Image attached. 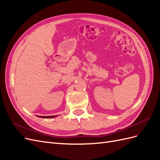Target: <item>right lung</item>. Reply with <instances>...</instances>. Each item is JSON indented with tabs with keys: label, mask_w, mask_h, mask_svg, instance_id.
<instances>
[{
	"label": "right lung",
	"mask_w": 160,
	"mask_h": 160,
	"mask_svg": "<svg viewBox=\"0 0 160 160\" xmlns=\"http://www.w3.org/2000/svg\"><path fill=\"white\" fill-rule=\"evenodd\" d=\"M57 115H51V116H37L38 118H47V119H49V118H55Z\"/></svg>",
	"instance_id": "obj_1"
}]
</instances>
